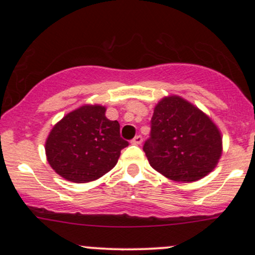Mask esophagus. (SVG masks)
Returning a JSON list of instances; mask_svg holds the SVG:
<instances>
[{
    "mask_svg": "<svg viewBox=\"0 0 255 255\" xmlns=\"http://www.w3.org/2000/svg\"><path fill=\"white\" fill-rule=\"evenodd\" d=\"M141 142H142L141 135H136L133 140H131V144H134V145H140Z\"/></svg>",
    "mask_w": 255,
    "mask_h": 255,
    "instance_id": "obj_1",
    "label": "esophagus"
}]
</instances>
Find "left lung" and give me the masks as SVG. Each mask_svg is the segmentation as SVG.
I'll use <instances>...</instances> for the list:
<instances>
[{
  "mask_svg": "<svg viewBox=\"0 0 255 255\" xmlns=\"http://www.w3.org/2000/svg\"><path fill=\"white\" fill-rule=\"evenodd\" d=\"M144 152L148 163L176 182H194L209 175L223 152L217 125L191 102L172 95L158 102L151 137Z\"/></svg>",
  "mask_w": 255,
  "mask_h": 255,
  "instance_id": "8db88e82",
  "label": "left lung"
}]
</instances>
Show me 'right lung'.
Listing matches in <instances>:
<instances>
[{"instance_id": "obj_1", "label": "right lung", "mask_w": 255, "mask_h": 255, "mask_svg": "<svg viewBox=\"0 0 255 255\" xmlns=\"http://www.w3.org/2000/svg\"><path fill=\"white\" fill-rule=\"evenodd\" d=\"M105 111L103 105H81L52 127L45 141L46 160L64 180H97L116 165L128 146L120 136V124L107 119Z\"/></svg>"}]
</instances>
